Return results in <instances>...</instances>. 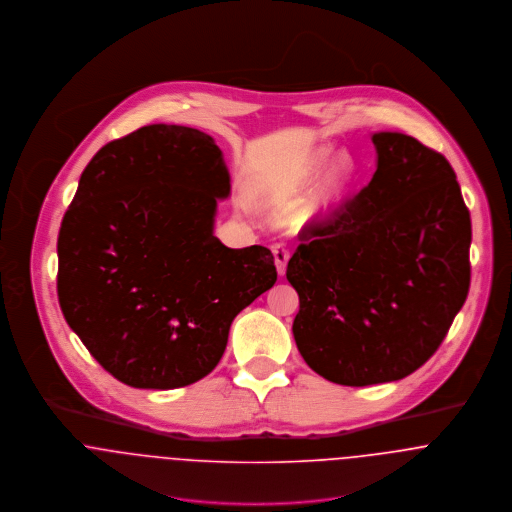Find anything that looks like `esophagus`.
Wrapping results in <instances>:
<instances>
[{"label":"esophagus","mask_w":512,"mask_h":512,"mask_svg":"<svg viewBox=\"0 0 512 512\" xmlns=\"http://www.w3.org/2000/svg\"><path fill=\"white\" fill-rule=\"evenodd\" d=\"M271 251H273V255H275L277 271H279V275L283 277L286 263H288V259H290V251H288V247H286L284 243H275V245L271 247Z\"/></svg>","instance_id":"esophagus-1"}]
</instances>
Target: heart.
<instances>
[{
	"mask_svg": "<svg viewBox=\"0 0 512 512\" xmlns=\"http://www.w3.org/2000/svg\"><path fill=\"white\" fill-rule=\"evenodd\" d=\"M328 159H330V153L328 151H320L314 157V161H312V171H320L328 163ZM349 176H351V165L343 161L341 165L336 167V171L330 174V178L326 180V184H324V188L320 192V198H318V208H326V206L332 204V200L345 188Z\"/></svg>",
	"mask_w": 512,
	"mask_h": 512,
	"instance_id": "b5f03b06",
	"label": "heart"
}]
</instances>
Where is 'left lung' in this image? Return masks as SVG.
Masks as SVG:
<instances>
[{
	"label": "left lung",
	"instance_id": "8db88e82",
	"mask_svg": "<svg viewBox=\"0 0 512 512\" xmlns=\"http://www.w3.org/2000/svg\"><path fill=\"white\" fill-rule=\"evenodd\" d=\"M371 182L300 229L286 279L292 334L320 377L398 381L442 345L471 283V218L448 159L402 133H375Z\"/></svg>",
	"mask_w": 512,
	"mask_h": 512
}]
</instances>
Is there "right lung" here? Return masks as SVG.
I'll return each instance as SVG.
<instances>
[{"label":"right lung","instance_id":"1","mask_svg":"<svg viewBox=\"0 0 512 512\" xmlns=\"http://www.w3.org/2000/svg\"><path fill=\"white\" fill-rule=\"evenodd\" d=\"M220 147L198 129L145 125L104 145L58 231L68 326L117 381L178 389L214 371L233 318L277 283L263 245L214 235L229 194Z\"/></svg>","mask_w":512,"mask_h":512}]
</instances>
